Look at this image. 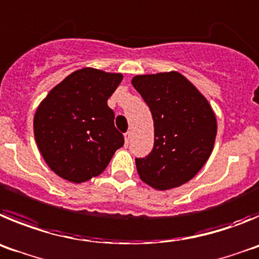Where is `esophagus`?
Wrapping results in <instances>:
<instances>
[{"label": "esophagus", "mask_w": 259, "mask_h": 259, "mask_svg": "<svg viewBox=\"0 0 259 259\" xmlns=\"http://www.w3.org/2000/svg\"><path fill=\"white\" fill-rule=\"evenodd\" d=\"M129 141H130V132L125 133V144H129Z\"/></svg>", "instance_id": "34e87169"}]
</instances>
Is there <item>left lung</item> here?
<instances>
[{
  "instance_id": "8db88e82",
  "label": "left lung",
  "mask_w": 259,
  "mask_h": 259,
  "mask_svg": "<svg viewBox=\"0 0 259 259\" xmlns=\"http://www.w3.org/2000/svg\"><path fill=\"white\" fill-rule=\"evenodd\" d=\"M132 83L150 107L155 127L150 155L135 158L139 177L156 190L178 187L208 161L217 135L215 115L179 72L139 74Z\"/></svg>"
}]
</instances>
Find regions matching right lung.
<instances>
[{
	"label": "right lung",
	"instance_id": "1",
	"mask_svg": "<svg viewBox=\"0 0 259 259\" xmlns=\"http://www.w3.org/2000/svg\"><path fill=\"white\" fill-rule=\"evenodd\" d=\"M122 81L121 73L82 68L67 76L39 103L34 139L55 174L73 183L97 177L124 146L107 101Z\"/></svg>",
	"mask_w": 259,
	"mask_h": 259
}]
</instances>
